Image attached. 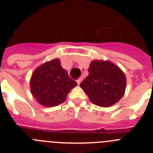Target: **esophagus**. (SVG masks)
Returning a JSON list of instances; mask_svg holds the SVG:
<instances>
[{
	"instance_id": "esophagus-1",
	"label": "esophagus",
	"mask_w": 153,
	"mask_h": 153,
	"mask_svg": "<svg viewBox=\"0 0 153 153\" xmlns=\"http://www.w3.org/2000/svg\"><path fill=\"white\" fill-rule=\"evenodd\" d=\"M82 79H83V77H80V78H79V79H78L77 80H76V82H77V84H78V85L80 84V83H81V81H82Z\"/></svg>"
}]
</instances>
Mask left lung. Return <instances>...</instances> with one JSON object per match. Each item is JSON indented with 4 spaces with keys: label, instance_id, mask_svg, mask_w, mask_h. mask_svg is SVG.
I'll use <instances>...</instances> for the list:
<instances>
[{
    "label": "left lung",
    "instance_id": "1",
    "mask_svg": "<svg viewBox=\"0 0 153 153\" xmlns=\"http://www.w3.org/2000/svg\"><path fill=\"white\" fill-rule=\"evenodd\" d=\"M89 75L81 82V88L97 106L109 107L120 101L125 93L126 75L109 60H94L90 63Z\"/></svg>",
    "mask_w": 153,
    "mask_h": 153
}]
</instances>
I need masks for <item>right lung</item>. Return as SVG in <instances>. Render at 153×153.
<instances>
[{"mask_svg":"<svg viewBox=\"0 0 153 153\" xmlns=\"http://www.w3.org/2000/svg\"><path fill=\"white\" fill-rule=\"evenodd\" d=\"M56 58L36 67L30 80V92L39 104L53 107L63 103L77 83L69 76Z\"/></svg>","mask_w":153,"mask_h":153,"instance_id":"right-lung-1","label":"right lung"}]
</instances>
